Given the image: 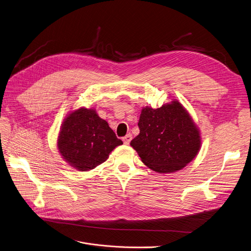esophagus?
<instances>
[{
	"instance_id": "obj_1",
	"label": "esophagus",
	"mask_w": 251,
	"mask_h": 251,
	"mask_svg": "<svg viewBox=\"0 0 251 251\" xmlns=\"http://www.w3.org/2000/svg\"><path fill=\"white\" fill-rule=\"evenodd\" d=\"M131 139H132V135H131V134H127L126 136L123 137V142H124L125 144H129L130 141H131Z\"/></svg>"
}]
</instances>
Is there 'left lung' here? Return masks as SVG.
I'll use <instances>...</instances> for the list:
<instances>
[{
  "label": "left lung",
  "instance_id": "obj_1",
  "mask_svg": "<svg viewBox=\"0 0 251 251\" xmlns=\"http://www.w3.org/2000/svg\"><path fill=\"white\" fill-rule=\"evenodd\" d=\"M138 127L140 133L130 145L146 166L159 174L183 169L201 147L199 128L176 100L157 109L143 108Z\"/></svg>",
  "mask_w": 251,
  "mask_h": 251
}]
</instances>
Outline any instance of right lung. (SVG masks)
<instances>
[{
    "instance_id": "1",
    "label": "right lung",
    "mask_w": 251,
    "mask_h": 251,
    "mask_svg": "<svg viewBox=\"0 0 251 251\" xmlns=\"http://www.w3.org/2000/svg\"><path fill=\"white\" fill-rule=\"evenodd\" d=\"M107 121L94 109L79 108L68 115L61 125L57 148L72 168L88 172L106 161L112 150L122 145Z\"/></svg>"
}]
</instances>
